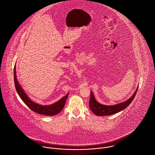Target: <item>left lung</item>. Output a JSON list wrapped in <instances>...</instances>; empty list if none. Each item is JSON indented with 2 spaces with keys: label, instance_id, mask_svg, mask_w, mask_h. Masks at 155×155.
I'll return each mask as SVG.
<instances>
[{
  "label": "left lung",
  "instance_id": "obj_1",
  "mask_svg": "<svg viewBox=\"0 0 155 155\" xmlns=\"http://www.w3.org/2000/svg\"><path fill=\"white\" fill-rule=\"evenodd\" d=\"M137 87L136 91L134 94V95L126 101L114 105V106H106L101 104L97 101L95 100L94 95L92 93V92H91V97L89 100V107L91 110L97 116H106V115H114L115 114H117L124 109H126L128 106L132 103V101L134 100L136 94L138 91Z\"/></svg>",
  "mask_w": 155,
  "mask_h": 155
}]
</instances>
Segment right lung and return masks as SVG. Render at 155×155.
Here are the masks:
<instances>
[{
    "mask_svg": "<svg viewBox=\"0 0 155 155\" xmlns=\"http://www.w3.org/2000/svg\"><path fill=\"white\" fill-rule=\"evenodd\" d=\"M16 70H15V65L14 68V84L15 87L17 94H18L20 98L22 101L26 104V106L38 114L46 115V116H53L60 113L62 109H63L66 99L68 97V94L63 97L61 100H60L57 103L52 104L49 106H42L40 105L37 103H35L31 101L27 94L25 92L24 90L21 87L20 84L17 81L16 77Z\"/></svg>",
    "mask_w": 155,
    "mask_h": 155,
    "instance_id": "obj_1",
    "label": "right lung"
}]
</instances>
